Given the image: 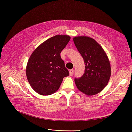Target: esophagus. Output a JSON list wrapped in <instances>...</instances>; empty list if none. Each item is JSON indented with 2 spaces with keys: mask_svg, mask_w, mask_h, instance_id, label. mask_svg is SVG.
<instances>
[{
  "mask_svg": "<svg viewBox=\"0 0 132 132\" xmlns=\"http://www.w3.org/2000/svg\"><path fill=\"white\" fill-rule=\"evenodd\" d=\"M69 72H70V76H72L73 75V74L74 73V70H70V71H69Z\"/></svg>",
  "mask_w": 132,
  "mask_h": 132,
  "instance_id": "esophagus-1",
  "label": "esophagus"
}]
</instances>
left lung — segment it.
Segmentation results:
<instances>
[{
  "mask_svg": "<svg viewBox=\"0 0 132 132\" xmlns=\"http://www.w3.org/2000/svg\"><path fill=\"white\" fill-rule=\"evenodd\" d=\"M74 43L84 58L85 73L75 78V85L80 91L92 96L101 92L110 80L111 69L106 53L93 38L87 36L73 38Z\"/></svg>",
  "mask_w": 132,
  "mask_h": 132,
  "instance_id": "left-lung-1",
  "label": "left lung"
}]
</instances>
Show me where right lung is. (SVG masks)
Segmentation results:
<instances>
[{"mask_svg":"<svg viewBox=\"0 0 132 132\" xmlns=\"http://www.w3.org/2000/svg\"><path fill=\"white\" fill-rule=\"evenodd\" d=\"M71 39L68 35H55L39 45L27 62L26 75L31 88L42 95H50L59 88L69 75L60 53Z\"/></svg>","mask_w":132,"mask_h":132,"instance_id":"add662e5","label":"right lung"}]
</instances>
